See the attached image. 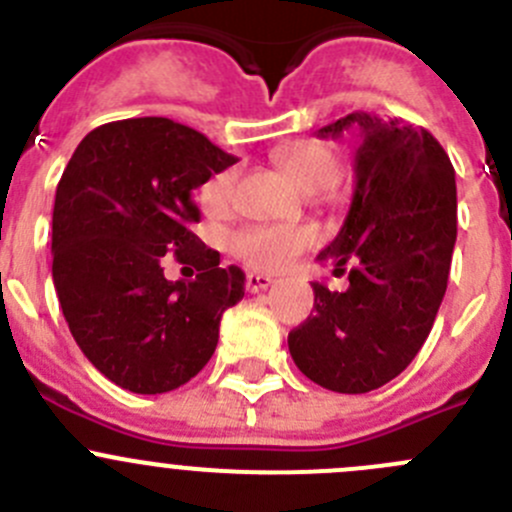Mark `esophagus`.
<instances>
[{
    "label": "esophagus",
    "instance_id": "obj_1",
    "mask_svg": "<svg viewBox=\"0 0 512 512\" xmlns=\"http://www.w3.org/2000/svg\"><path fill=\"white\" fill-rule=\"evenodd\" d=\"M270 285H272L270 275H260V272H250V275H247V290L250 292H262Z\"/></svg>",
    "mask_w": 512,
    "mask_h": 512
}]
</instances>
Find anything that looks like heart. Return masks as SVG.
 <instances>
[{
    "label": "heart",
    "instance_id": "b5f03b06",
    "mask_svg": "<svg viewBox=\"0 0 512 512\" xmlns=\"http://www.w3.org/2000/svg\"><path fill=\"white\" fill-rule=\"evenodd\" d=\"M275 162L307 195L335 187L342 175V157L335 145L322 140H300L275 152ZM235 195V172L222 170L202 185L200 200L207 212H222ZM315 235L307 227L247 225L230 237V250L255 270H282L292 257L312 245Z\"/></svg>",
    "mask_w": 512,
    "mask_h": 512
}]
</instances>
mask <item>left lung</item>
<instances>
[{
  "label": "left lung",
  "mask_w": 512,
  "mask_h": 512,
  "mask_svg": "<svg viewBox=\"0 0 512 512\" xmlns=\"http://www.w3.org/2000/svg\"><path fill=\"white\" fill-rule=\"evenodd\" d=\"M360 130L355 195L340 235L317 260L347 290L312 282L310 317L287 335L302 375L335 393H370L413 362L433 330L458 237L448 152L405 119L352 112L322 137Z\"/></svg>",
  "instance_id": "obj_1"
}]
</instances>
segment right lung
I'll return each mask as SVG.
<instances>
[{
	"instance_id": "right-lung-1",
	"label": "right lung",
	"mask_w": 512,
	"mask_h": 512,
	"mask_svg": "<svg viewBox=\"0 0 512 512\" xmlns=\"http://www.w3.org/2000/svg\"><path fill=\"white\" fill-rule=\"evenodd\" d=\"M235 162L165 117L102 124L74 150L54 197V290L79 350L119 388L157 395L192 380L215 352L222 312L245 295V272L220 267L190 230L192 190ZM167 251L201 275L167 281Z\"/></svg>"
}]
</instances>
